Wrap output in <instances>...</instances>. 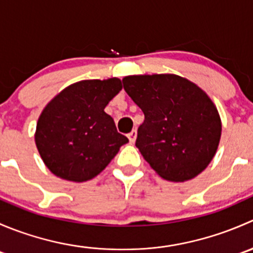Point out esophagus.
Here are the masks:
<instances>
[{
    "mask_svg": "<svg viewBox=\"0 0 253 253\" xmlns=\"http://www.w3.org/2000/svg\"><path fill=\"white\" fill-rule=\"evenodd\" d=\"M136 138H137V131H136V129H133V131L129 132V133H128V139H129V142H131V143H134Z\"/></svg>",
    "mask_w": 253,
    "mask_h": 253,
    "instance_id": "esophagus-1",
    "label": "esophagus"
}]
</instances>
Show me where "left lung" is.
<instances>
[{
  "label": "left lung",
  "mask_w": 253,
  "mask_h": 253,
  "mask_svg": "<svg viewBox=\"0 0 253 253\" xmlns=\"http://www.w3.org/2000/svg\"><path fill=\"white\" fill-rule=\"evenodd\" d=\"M124 89L141 108L136 147L163 178L183 182L213 159L221 134L218 110L205 91L175 75L128 76Z\"/></svg>",
  "instance_id": "8db88e82"
}]
</instances>
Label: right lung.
<instances>
[{
	"label": "right lung",
	"mask_w": 253,
	"mask_h": 253,
	"mask_svg": "<svg viewBox=\"0 0 253 253\" xmlns=\"http://www.w3.org/2000/svg\"><path fill=\"white\" fill-rule=\"evenodd\" d=\"M121 89L117 78L82 81L47 104L38 120L35 143L52 174L75 182L90 180L128 142L104 111Z\"/></svg>",
	"instance_id": "obj_1"
}]
</instances>
